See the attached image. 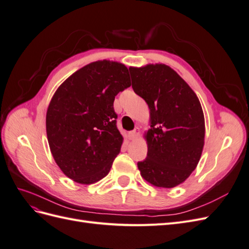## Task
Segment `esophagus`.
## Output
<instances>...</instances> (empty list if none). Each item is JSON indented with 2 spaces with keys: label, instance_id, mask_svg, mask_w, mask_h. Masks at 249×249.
<instances>
[{
  "label": "esophagus",
  "instance_id": "obj_1",
  "mask_svg": "<svg viewBox=\"0 0 249 249\" xmlns=\"http://www.w3.org/2000/svg\"><path fill=\"white\" fill-rule=\"evenodd\" d=\"M130 138L131 139H135V138H137L139 135H140V130H139V127H135V129L132 131V132H130Z\"/></svg>",
  "mask_w": 249,
  "mask_h": 249
}]
</instances>
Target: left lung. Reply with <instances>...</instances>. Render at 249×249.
Here are the masks:
<instances>
[{
  "label": "left lung",
  "instance_id": "8db88e82",
  "mask_svg": "<svg viewBox=\"0 0 249 249\" xmlns=\"http://www.w3.org/2000/svg\"><path fill=\"white\" fill-rule=\"evenodd\" d=\"M134 92L146 102L150 129L141 177L156 187L173 188L196 168L205 144V117L198 97L165 64L130 67Z\"/></svg>",
  "mask_w": 249,
  "mask_h": 249
}]
</instances>
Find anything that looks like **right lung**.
<instances>
[{
    "label": "right lung",
    "mask_w": 249,
    "mask_h": 249,
    "mask_svg": "<svg viewBox=\"0 0 249 249\" xmlns=\"http://www.w3.org/2000/svg\"><path fill=\"white\" fill-rule=\"evenodd\" d=\"M130 86L126 66L103 60L72 73L52 97L46 119L51 153L74 182L93 184L109 173L124 140L113 103Z\"/></svg>",
    "instance_id": "right-lung-1"
}]
</instances>
